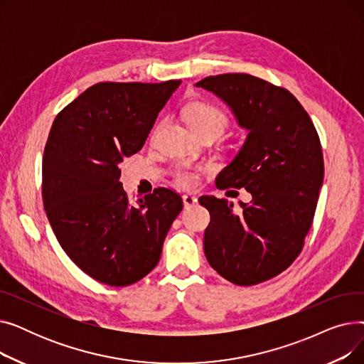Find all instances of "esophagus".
<instances>
[{"instance_id":"1","label":"esophagus","mask_w":364,"mask_h":364,"mask_svg":"<svg viewBox=\"0 0 364 364\" xmlns=\"http://www.w3.org/2000/svg\"><path fill=\"white\" fill-rule=\"evenodd\" d=\"M183 203H184V208H192L198 203V199L192 195H184L183 196Z\"/></svg>"}]
</instances>
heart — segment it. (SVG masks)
<instances>
[{
	"label": "heart",
	"instance_id": "b5f03b06",
	"mask_svg": "<svg viewBox=\"0 0 364 364\" xmlns=\"http://www.w3.org/2000/svg\"><path fill=\"white\" fill-rule=\"evenodd\" d=\"M184 118L196 136H203V134H213L218 137L220 134L227 127V117L225 113L211 105L205 102H196L190 105L186 112ZM198 172L190 168H180L176 172V183L181 187H195L198 184Z\"/></svg>",
	"mask_w": 364,
	"mask_h": 364
}]
</instances>
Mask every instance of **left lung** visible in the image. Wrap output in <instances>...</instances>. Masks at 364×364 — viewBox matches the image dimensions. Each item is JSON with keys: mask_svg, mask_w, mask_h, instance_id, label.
<instances>
[{"mask_svg": "<svg viewBox=\"0 0 364 364\" xmlns=\"http://www.w3.org/2000/svg\"><path fill=\"white\" fill-rule=\"evenodd\" d=\"M195 85L215 94L247 131L217 187L252 195L240 213L227 199H199L211 215L203 236L206 259L235 284L265 282L294 262L311 227L324 176L317 131L288 90L257 76L224 73Z\"/></svg>", "mask_w": 364, "mask_h": 364, "instance_id": "left-lung-1", "label": "left lung"}]
</instances>
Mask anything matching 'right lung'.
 <instances>
[{"mask_svg":"<svg viewBox=\"0 0 364 364\" xmlns=\"http://www.w3.org/2000/svg\"><path fill=\"white\" fill-rule=\"evenodd\" d=\"M180 84H95L51 125L43 158L46 214L68 257L100 283L128 286L147 276L183 209L181 198L164 187L132 205L119 181L124 158L143 147Z\"/></svg>","mask_w":364,"mask_h":364,"instance_id":"obj_1","label":"right lung"}]
</instances>
